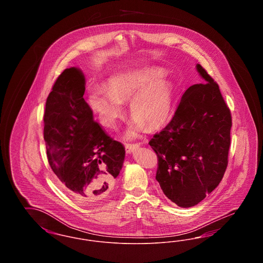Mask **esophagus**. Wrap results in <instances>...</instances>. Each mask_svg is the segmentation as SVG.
<instances>
[{
	"label": "esophagus",
	"mask_w": 263,
	"mask_h": 263,
	"mask_svg": "<svg viewBox=\"0 0 263 263\" xmlns=\"http://www.w3.org/2000/svg\"><path fill=\"white\" fill-rule=\"evenodd\" d=\"M139 144H126L125 150L127 154H131L133 153L134 151L136 150L137 148H139Z\"/></svg>",
	"instance_id": "34e87169"
}]
</instances>
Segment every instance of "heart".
<instances>
[{
	"label": "heart",
	"mask_w": 263,
	"mask_h": 263,
	"mask_svg": "<svg viewBox=\"0 0 263 263\" xmlns=\"http://www.w3.org/2000/svg\"><path fill=\"white\" fill-rule=\"evenodd\" d=\"M130 100L129 110L134 117L127 130L128 137H135L147 126L157 129L167 119L172 108V88L157 69H136L112 76L106 88L92 87L88 102L106 127H115L123 114L121 103Z\"/></svg>",
	"instance_id": "1"
}]
</instances>
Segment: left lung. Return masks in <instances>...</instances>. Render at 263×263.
I'll return each instance as SVG.
<instances>
[{
	"label": "left lung",
	"instance_id": "8db88e82",
	"mask_svg": "<svg viewBox=\"0 0 263 263\" xmlns=\"http://www.w3.org/2000/svg\"><path fill=\"white\" fill-rule=\"evenodd\" d=\"M202 83L185 90L172 121L149 142L159 158L156 179L182 208L203 200L228 165L232 117L219 86L197 64Z\"/></svg>",
	"mask_w": 263,
	"mask_h": 263
}]
</instances>
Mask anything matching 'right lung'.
<instances>
[{"label":"right lung","instance_id":"obj_1","mask_svg":"<svg viewBox=\"0 0 263 263\" xmlns=\"http://www.w3.org/2000/svg\"><path fill=\"white\" fill-rule=\"evenodd\" d=\"M86 79L76 67L56 80L45 105L44 140L48 163L63 188L76 200L104 198L122 168L125 148L93 120L84 93Z\"/></svg>","mask_w":263,"mask_h":263}]
</instances>
